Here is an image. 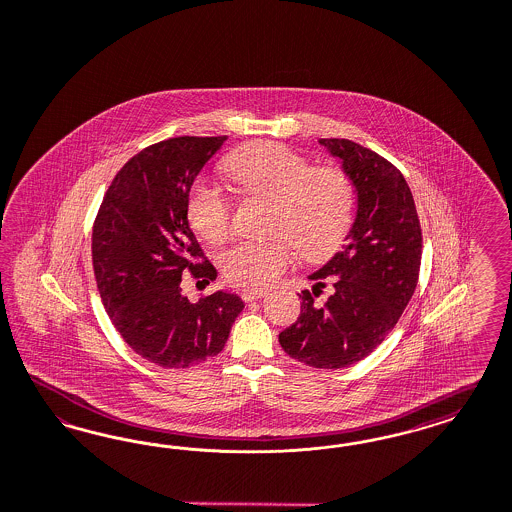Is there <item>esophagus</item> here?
Returning <instances> with one entry per match:
<instances>
[{
    "instance_id": "esophagus-1",
    "label": "esophagus",
    "mask_w": 512,
    "mask_h": 512,
    "mask_svg": "<svg viewBox=\"0 0 512 512\" xmlns=\"http://www.w3.org/2000/svg\"><path fill=\"white\" fill-rule=\"evenodd\" d=\"M240 295H242V299L249 302V300L263 299L266 297V291L265 289H242Z\"/></svg>"
}]
</instances>
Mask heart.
Here are the masks:
<instances>
[{
    "label": "heart",
    "instance_id": "heart-1",
    "mask_svg": "<svg viewBox=\"0 0 512 512\" xmlns=\"http://www.w3.org/2000/svg\"><path fill=\"white\" fill-rule=\"evenodd\" d=\"M225 174L244 193L272 200V240H244L221 255L230 282L266 287L276 282L293 259V246L304 259L318 261L335 253L352 225L353 187L338 166H312L280 143H249L225 160ZM187 219L210 244L230 234V200L212 183L194 181L187 196Z\"/></svg>",
    "mask_w": 512,
    "mask_h": 512
}]
</instances>
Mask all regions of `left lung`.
<instances>
[{"mask_svg":"<svg viewBox=\"0 0 512 512\" xmlns=\"http://www.w3.org/2000/svg\"><path fill=\"white\" fill-rule=\"evenodd\" d=\"M342 162L357 193V213L342 251L310 276L300 316L280 333L283 352L314 369H342L382 344L414 295L422 229L403 174L371 149L350 140H319ZM332 282L323 305L313 302Z\"/></svg>","mask_w":512,"mask_h":512,"instance_id":"obj_1","label":"left lung"}]
</instances>
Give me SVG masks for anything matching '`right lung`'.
Instances as JSON below:
<instances>
[{
  "label": "right lung",
  "instance_id": "add662e5",
  "mask_svg": "<svg viewBox=\"0 0 512 512\" xmlns=\"http://www.w3.org/2000/svg\"><path fill=\"white\" fill-rule=\"evenodd\" d=\"M225 140L181 136L145 147L111 181L94 221L92 265L104 308L124 342L162 369L217 355L244 310L225 291L194 304L181 293L185 272L217 278L189 227L187 196Z\"/></svg>",
  "mask_w": 512,
  "mask_h": 512
}]
</instances>
